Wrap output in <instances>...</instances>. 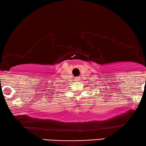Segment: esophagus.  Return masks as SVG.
Wrapping results in <instances>:
<instances>
[{"label":"esophagus","instance_id":"esophagus-1","mask_svg":"<svg viewBox=\"0 0 146 146\" xmlns=\"http://www.w3.org/2000/svg\"><path fill=\"white\" fill-rule=\"evenodd\" d=\"M75 80H76L77 81H78V80H79V78H78V77H77V78H75Z\"/></svg>","mask_w":146,"mask_h":146}]
</instances>
